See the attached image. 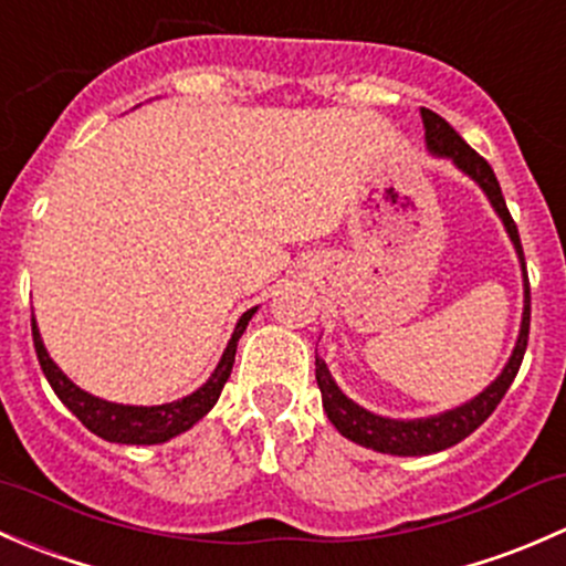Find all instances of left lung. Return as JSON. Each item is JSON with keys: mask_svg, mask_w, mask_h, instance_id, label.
I'll list each match as a JSON object with an SVG mask.
<instances>
[{"mask_svg": "<svg viewBox=\"0 0 566 566\" xmlns=\"http://www.w3.org/2000/svg\"><path fill=\"white\" fill-rule=\"evenodd\" d=\"M422 125H424V147L433 157H447L452 160V166L460 174L471 179L474 185H480L482 193L491 201L493 212L499 214V220L504 223L506 237H510L512 248H515L517 261H521L523 272V316H521V332H517L515 348H512L510 359L501 368V373L482 389L480 395H474L465 403L455 406V409H447L441 413H430V417H417V419H392L381 417V413H373L365 406L354 403L348 395H343V389L337 387L335 378H332L329 368H326L324 359L316 357V381L322 389V403L329 422L335 424L337 433L346 436L348 441L359 447H368V450L384 452V455H400V458H413V455H433V452L450 450L458 441H463L465 436L474 433L501 403V398L506 395L510 384L515 381L517 370H521L523 354H526L528 343V322H532V294H528V275H526V259H523L521 237H517V226L512 220L510 209H506L504 196H501L499 179L493 174V168L488 166L485 157H480L463 138L458 136L455 127L447 119H441L439 114H433L430 108H422Z\"/></svg>", "mask_w": 566, "mask_h": 566, "instance_id": "8db88e82", "label": "left lung"}]
</instances>
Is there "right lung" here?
<instances>
[{"mask_svg":"<svg viewBox=\"0 0 566 566\" xmlns=\"http://www.w3.org/2000/svg\"><path fill=\"white\" fill-rule=\"evenodd\" d=\"M259 311V305L250 307L240 316L234 332H231V340L226 346L223 357H220L218 368L212 370V376L196 389V392L185 395V398L171 400V403L160 406H125V403H111V400L95 398L92 392L81 389L78 384H73L62 373L60 365L49 357L43 346V337H40L38 322L32 316V340L34 352H38L40 368H43L45 378H49L51 389L56 392V398L67 406L75 417L81 419L86 430H92L101 439L111 441V444H163V441H171L174 436L190 430L198 419L207 417L212 411V406L218 403L220 392H223V384L229 381L231 368H234V354L237 343H240L242 332L248 329V322L253 318V313Z\"/></svg>","mask_w":566,"mask_h":566,"instance_id":"right-lung-1","label":"right lung"}]
</instances>
